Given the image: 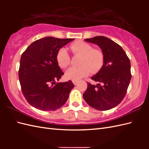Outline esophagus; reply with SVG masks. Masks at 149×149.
I'll return each mask as SVG.
<instances>
[{
  "instance_id": "obj_1",
  "label": "esophagus",
  "mask_w": 149,
  "mask_h": 149,
  "mask_svg": "<svg viewBox=\"0 0 149 149\" xmlns=\"http://www.w3.org/2000/svg\"><path fill=\"white\" fill-rule=\"evenodd\" d=\"M72 83H74V85H76L77 83H78V81H76V80H72Z\"/></svg>"
}]
</instances>
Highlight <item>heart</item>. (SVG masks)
Listing matches in <instances>:
<instances>
[{
    "instance_id": "b5f03b06",
    "label": "heart",
    "mask_w": 149,
    "mask_h": 149,
    "mask_svg": "<svg viewBox=\"0 0 149 149\" xmlns=\"http://www.w3.org/2000/svg\"><path fill=\"white\" fill-rule=\"evenodd\" d=\"M70 49L74 54L81 56L77 66H72L65 73L68 79L79 80L86 77L90 71L93 73L99 72L102 67L104 56L102 50L93 49L92 46L86 42H77L70 45ZM56 61L61 68H65L70 63V57L65 48H61L56 54Z\"/></svg>"
}]
</instances>
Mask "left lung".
<instances>
[{
	"mask_svg": "<svg viewBox=\"0 0 149 149\" xmlns=\"http://www.w3.org/2000/svg\"><path fill=\"white\" fill-rule=\"evenodd\" d=\"M84 40L100 47L104 61L99 72L91 77L99 83H88L84 100L95 109H111L122 102L127 93L131 79L130 60L121 46L108 38L100 36Z\"/></svg>",
	"mask_w": 149,
	"mask_h": 149,
	"instance_id": "left-lung-1",
	"label": "left lung"
}]
</instances>
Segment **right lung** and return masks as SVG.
I'll list each match as a JSON object with an SVG mask.
<instances>
[{
  "label": "right lung",
  "instance_id": "obj_1",
  "mask_svg": "<svg viewBox=\"0 0 149 149\" xmlns=\"http://www.w3.org/2000/svg\"><path fill=\"white\" fill-rule=\"evenodd\" d=\"M74 39L49 36L36 40L22 54L18 77L29 104L42 111H55L69 97L74 84L58 83L64 73L56 61L58 50Z\"/></svg>",
  "mask_w": 149,
  "mask_h": 149
}]
</instances>
